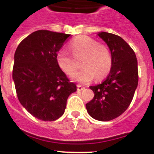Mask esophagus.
<instances>
[{
	"mask_svg": "<svg viewBox=\"0 0 154 154\" xmlns=\"http://www.w3.org/2000/svg\"><path fill=\"white\" fill-rule=\"evenodd\" d=\"M84 89H85V88H84L83 86H82V85H77V89H78V91H82Z\"/></svg>",
	"mask_w": 154,
	"mask_h": 154,
	"instance_id": "esophagus-1",
	"label": "esophagus"
}]
</instances>
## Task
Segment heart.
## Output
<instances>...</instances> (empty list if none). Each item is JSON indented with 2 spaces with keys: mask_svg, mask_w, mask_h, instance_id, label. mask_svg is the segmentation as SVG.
<instances>
[{
  "mask_svg": "<svg viewBox=\"0 0 154 154\" xmlns=\"http://www.w3.org/2000/svg\"><path fill=\"white\" fill-rule=\"evenodd\" d=\"M73 56L82 58L81 66L83 69L71 76L74 81L86 84L96 78V81L104 79L112 67V55L108 48L90 37L82 35L71 43ZM56 62L59 69L65 74L71 75L76 69L74 58L65 49H61L56 55Z\"/></svg>",
  "mask_w": 154,
  "mask_h": 154,
  "instance_id": "obj_1",
  "label": "heart"
}]
</instances>
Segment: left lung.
<instances>
[{
	"mask_svg": "<svg viewBox=\"0 0 154 154\" xmlns=\"http://www.w3.org/2000/svg\"><path fill=\"white\" fill-rule=\"evenodd\" d=\"M108 45L112 55V67L107 78L90 86L95 96L86 103L91 117L109 121L127 109L138 85V67L135 52L121 37L108 32L97 34Z\"/></svg>",
	"mask_w": 154,
	"mask_h": 154,
	"instance_id": "1",
	"label": "left lung"
}]
</instances>
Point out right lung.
<instances>
[{"instance_id": "right-lung-1", "label": "right lung", "mask_w": 154, "mask_h": 154, "mask_svg": "<svg viewBox=\"0 0 154 154\" xmlns=\"http://www.w3.org/2000/svg\"><path fill=\"white\" fill-rule=\"evenodd\" d=\"M69 37L70 35L39 30L25 38L14 53L12 77L18 100L41 120L60 118L68 97L77 90L55 59Z\"/></svg>"}]
</instances>
